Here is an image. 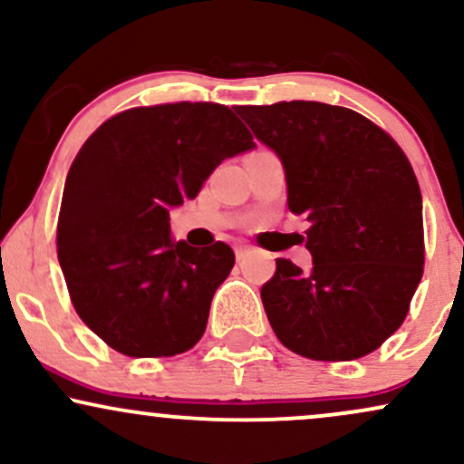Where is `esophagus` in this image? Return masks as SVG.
Wrapping results in <instances>:
<instances>
[{
  "label": "esophagus",
  "mask_w": 464,
  "mask_h": 464,
  "mask_svg": "<svg viewBox=\"0 0 464 464\" xmlns=\"http://www.w3.org/2000/svg\"><path fill=\"white\" fill-rule=\"evenodd\" d=\"M248 246H244V244H239V246H236V257L237 259H244V257H246V253H248Z\"/></svg>",
  "instance_id": "esophagus-1"
}]
</instances>
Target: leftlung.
I'll list each match as a JSON object with an SVG mask.
<instances>
[{
  "mask_svg": "<svg viewBox=\"0 0 464 464\" xmlns=\"http://www.w3.org/2000/svg\"><path fill=\"white\" fill-rule=\"evenodd\" d=\"M279 154L287 207L305 216L312 273L276 259L262 301L295 353L349 362L406 321L425 264L419 180L399 143L364 115L323 102L236 106Z\"/></svg>",
  "mask_w": 464,
  "mask_h": 464,
  "instance_id": "8db88e82",
  "label": "left lung"
}]
</instances>
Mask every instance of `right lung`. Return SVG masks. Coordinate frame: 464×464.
<instances>
[{
  "instance_id": "obj_1",
  "label": "right lung",
  "mask_w": 464,
  "mask_h": 464,
  "mask_svg": "<svg viewBox=\"0 0 464 464\" xmlns=\"http://www.w3.org/2000/svg\"><path fill=\"white\" fill-rule=\"evenodd\" d=\"M253 146L228 106L172 102L121 111L80 148L58 214V262L78 316L111 349L169 358L202 338L236 255L225 242H177L169 207Z\"/></svg>"
}]
</instances>
